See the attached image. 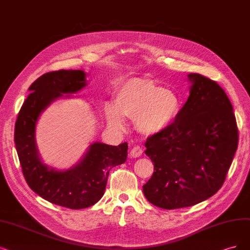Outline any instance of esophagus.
Listing matches in <instances>:
<instances>
[{"instance_id": "34e87169", "label": "esophagus", "mask_w": 250, "mask_h": 250, "mask_svg": "<svg viewBox=\"0 0 250 250\" xmlns=\"http://www.w3.org/2000/svg\"><path fill=\"white\" fill-rule=\"evenodd\" d=\"M143 153V149L141 148L140 146H134L133 148L131 149V152H130V155L132 156V158H139V156Z\"/></svg>"}]
</instances>
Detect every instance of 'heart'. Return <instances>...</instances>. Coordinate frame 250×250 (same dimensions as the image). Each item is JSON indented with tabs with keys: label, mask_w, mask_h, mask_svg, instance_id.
<instances>
[{
	"label": "heart",
	"mask_w": 250,
	"mask_h": 250,
	"mask_svg": "<svg viewBox=\"0 0 250 250\" xmlns=\"http://www.w3.org/2000/svg\"><path fill=\"white\" fill-rule=\"evenodd\" d=\"M182 102L177 92L165 89L148 78H133L119 86L115 103L105 105V115L110 126L123 130L124 116L136 119V125L145 134L166 130L181 112Z\"/></svg>",
	"instance_id": "1"
}]
</instances>
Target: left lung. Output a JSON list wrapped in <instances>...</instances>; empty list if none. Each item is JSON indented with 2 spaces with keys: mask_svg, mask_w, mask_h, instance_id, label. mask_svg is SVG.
Wrapping results in <instances>:
<instances>
[{
  "mask_svg": "<svg viewBox=\"0 0 250 250\" xmlns=\"http://www.w3.org/2000/svg\"><path fill=\"white\" fill-rule=\"evenodd\" d=\"M188 78L190 94L178 118L145 143L154 172L143 192L163 209L193 206L213 196L238 148L236 117L225 90L201 74Z\"/></svg>",
  "mask_w": 250,
  "mask_h": 250,
  "instance_id": "8db88e82",
  "label": "left lung"
}]
</instances>
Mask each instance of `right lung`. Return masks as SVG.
I'll list each match as a JSON object with an SVG mask.
<instances>
[{
    "mask_svg": "<svg viewBox=\"0 0 250 250\" xmlns=\"http://www.w3.org/2000/svg\"><path fill=\"white\" fill-rule=\"evenodd\" d=\"M86 85L81 70L45 73L30 86L31 94L18 113L14 142L24 179L32 190L52 204L70 209L87 208L103 197L110 170L126 161L127 143L118 146L96 142L83 160L67 171H54L39 158L35 128L42 111L62 94H73Z\"/></svg>",
    "mask_w": 250,
    "mask_h": 250,
    "instance_id": "obj_1",
    "label": "right lung"
}]
</instances>
